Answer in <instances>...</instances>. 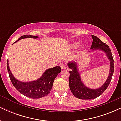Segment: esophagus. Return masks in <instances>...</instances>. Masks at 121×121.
I'll return each mask as SVG.
<instances>
[{
	"mask_svg": "<svg viewBox=\"0 0 121 121\" xmlns=\"http://www.w3.org/2000/svg\"><path fill=\"white\" fill-rule=\"evenodd\" d=\"M60 67H61V68L62 69H66V66H65L64 64H61Z\"/></svg>",
	"mask_w": 121,
	"mask_h": 121,
	"instance_id": "1",
	"label": "esophagus"
}]
</instances>
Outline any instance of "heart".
I'll list each match as a JSON object with an SVG mask.
<instances>
[{"instance_id": "heart-1", "label": "heart", "mask_w": 121, "mask_h": 121, "mask_svg": "<svg viewBox=\"0 0 121 121\" xmlns=\"http://www.w3.org/2000/svg\"><path fill=\"white\" fill-rule=\"evenodd\" d=\"M78 43H73V44H72L71 46L73 48H76V47H78Z\"/></svg>"}]
</instances>
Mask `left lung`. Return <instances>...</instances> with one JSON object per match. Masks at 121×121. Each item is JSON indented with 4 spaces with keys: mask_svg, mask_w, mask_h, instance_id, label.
Returning <instances> with one entry per match:
<instances>
[{
    "mask_svg": "<svg viewBox=\"0 0 121 121\" xmlns=\"http://www.w3.org/2000/svg\"><path fill=\"white\" fill-rule=\"evenodd\" d=\"M93 42L91 49L92 51L99 50L104 51L106 54L110 61V72L106 81L102 86L95 89H92L86 86L81 81L80 74L78 71L77 65L74 62H69L68 66L71 71H69L70 76L69 78V87L73 95L77 98L81 99H91L101 95L106 89L112 80L114 69V63L112 56V52L109 47L95 36L91 35Z\"/></svg>",
    "mask_w": 121,
    "mask_h": 121,
    "instance_id": "1",
    "label": "left lung"
}]
</instances>
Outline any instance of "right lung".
Returning <instances> with one entry per match:
<instances>
[{
    "mask_svg": "<svg viewBox=\"0 0 121 121\" xmlns=\"http://www.w3.org/2000/svg\"><path fill=\"white\" fill-rule=\"evenodd\" d=\"M25 38L37 39L38 36L26 35L21 36L14 43L22 39ZM7 70L11 81L17 91L25 96L36 99L46 96L52 90L54 80L58 74L60 73L61 68L57 66L47 69L41 77L35 81L30 82H22L15 78L11 72L8 65V61H7Z\"/></svg>",
    "mask_w": 121,
    "mask_h": 121,
    "instance_id": "right-lung-1",
    "label": "right lung"
}]
</instances>
